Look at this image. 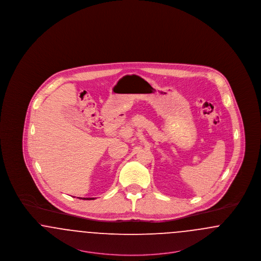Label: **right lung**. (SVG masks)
Listing matches in <instances>:
<instances>
[{
    "instance_id": "right-lung-1",
    "label": "right lung",
    "mask_w": 261,
    "mask_h": 261,
    "mask_svg": "<svg viewBox=\"0 0 261 261\" xmlns=\"http://www.w3.org/2000/svg\"><path fill=\"white\" fill-rule=\"evenodd\" d=\"M79 199H93V198H83V199H82V198H79Z\"/></svg>"
}]
</instances>
